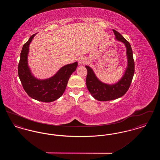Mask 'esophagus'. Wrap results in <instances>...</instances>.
I'll return each mask as SVG.
<instances>
[{"label": "esophagus", "mask_w": 160, "mask_h": 160, "mask_svg": "<svg viewBox=\"0 0 160 160\" xmlns=\"http://www.w3.org/2000/svg\"><path fill=\"white\" fill-rule=\"evenodd\" d=\"M86 63V60L85 58H79V59H78V63L80 65H83V64H84Z\"/></svg>", "instance_id": "obj_1"}]
</instances>
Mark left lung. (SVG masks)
Wrapping results in <instances>:
<instances>
[{
	"label": "left lung",
	"instance_id": "left-lung-1",
	"mask_svg": "<svg viewBox=\"0 0 160 160\" xmlns=\"http://www.w3.org/2000/svg\"><path fill=\"white\" fill-rule=\"evenodd\" d=\"M116 38L123 42L127 47L128 67L121 80L114 84H107L101 82L95 76L93 70L86 66L88 71L86 83L88 91L94 98L100 101H106L119 98L128 91L134 74V61L132 50L129 42L118 31L113 29Z\"/></svg>",
	"mask_w": 160,
	"mask_h": 160
}]
</instances>
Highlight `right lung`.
Segmentation results:
<instances>
[{"label": "right lung", "mask_w": 160, "mask_h": 160, "mask_svg": "<svg viewBox=\"0 0 160 160\" xmlns=\"http://www.w3.org/2000/svg\"><path fill=\"white\" fill-rule=\"evenodd\" d=\"M31 36L23 45L18 67V74L23 89L33 99L50 102L63 95L71 75L76 69L78 63L67 65L61 68L53 77L44 80H38L33 76L28 65L29 46L34 36Z\"/></svg>", "instance_id": "right-lung-1"}]
</instances>
